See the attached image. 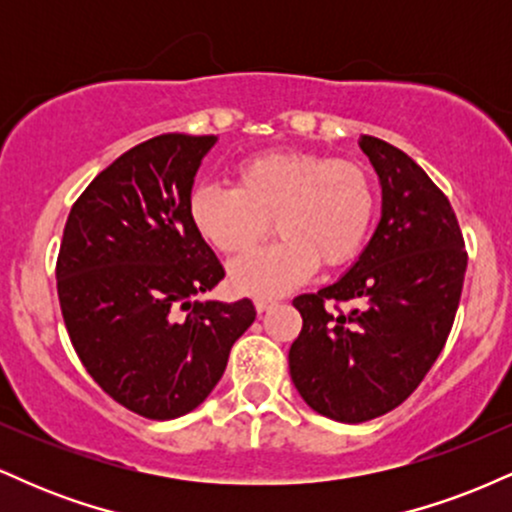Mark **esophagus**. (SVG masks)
Returning <instances> with one entry per match:
<instances>
[{
	"label": "esophagus",
	"instance_id": "1",
	"mask_svg": "<svg viewBox=\"0 0 512 512\" xmlns=\"http://www.w3.org/2000/svg\"><path fill=\"white\" fill-rule=\"evenodd\" d=\"M276 305V298H255V308L257 313H267V310H272Z\"/></svg>",
	"mask_w": 512,
	"mask_h": 512
}]
</instances>
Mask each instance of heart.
<instances>
[{"label": "heart", "mask_w": 512, "mask_h": 512, "mask_svg": "<svg viewBox=\"0 0 512 512\" xmlns=\"http://www.w3.org/2000/svg\"><path fill=\"white\" fill-rule=\"evenodd\" d=\"M236 187L204 182L190 192L187 216L211 248L243 255L267 236L276 243L231 267V284L248 296H279L315 272L339 267L366 243L375 190L358 163L308 151H262L233 170Z\"/></svg>", "instance_id": "b5f03b06"}]
</instances>
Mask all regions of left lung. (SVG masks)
Returning <instances> with one entry per match:
<instances>
[{
    "mask_svg": "<svg viewBox=\"0 0 512 512\" xmlns=\"http://www.w3.org/2000/svg\"><path fill=\"white\" fill-rule=\"evenodd\" d=\"M383 187L378 228L349 272L293 298L303 330L289 351L291 380L310 409L363 424L407 399L448 339L467 252L448 197L397 146L363 134ZM354 300L346 314L324 305Z\"/></svg>",
    "mask_w": 512,
    "mask_h": 512,
    "instance_id": "obj_1",
    "label": "left lung"
}]
</instances>
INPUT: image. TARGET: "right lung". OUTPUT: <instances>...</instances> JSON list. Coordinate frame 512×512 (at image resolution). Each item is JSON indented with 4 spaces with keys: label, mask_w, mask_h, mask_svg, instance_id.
Segmentation results:
<instances>
[{
    "label": "right lung",
    "mask_w": 512,
    "mask_h": 512,
    "mask_svg": "<svg viewBox=\"0 0 512 512\" xmlns=\"http://www.w3.org/2000/svg\"><path fill=\"white\" fill-rule=\"evenodd\" d=\"M214 134H161L93 178L69 211L57 296L76 356L115 402L154 421L197 409L255 322L207 301L223 267L187 216Z\"/></svg>",
    "instance_id": "obj_1"
}]
</instances>
